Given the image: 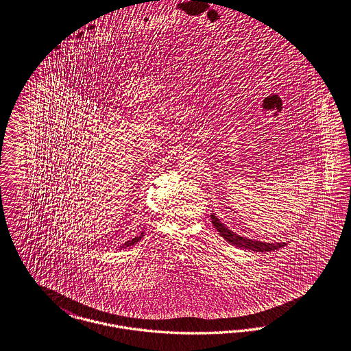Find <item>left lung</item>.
<instances>
[{"label":"left lung","instance_id":"obj_1","mask_svg":"<svg viewBox=\"0 0 351 351\" xmlns=\"http://www.w3.org/2000/svg\"><path fill=\"white\" fill-rule=\"evenodd\" d=\"M211 220L215 228L219 230L220 236L223 239H226L228 243H230L237 247H243L246 250H253V252H271L275 249L283 247L286 243H262V241H256V240H250V239H245L239 234H236L234 232H232L230 229L227 228L215 215H211Z\"/></svg>","mask_w":351,"mask_h":351}]
</instances>
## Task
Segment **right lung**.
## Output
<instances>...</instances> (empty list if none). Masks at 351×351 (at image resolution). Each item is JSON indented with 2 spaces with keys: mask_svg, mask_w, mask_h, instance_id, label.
<instances>
[{
  "mask_svg": "<svg viewBox=\"0 0 351 351\" xmlns=\"http://www.w3.org/2000/svg\"><path fill=\"white\" fill-rule=\"evenodd\" d=\"M143 236H144V234H143V232H141V234H140V236H136V237H134V239H131V240L125 241L121 247H127V246H131V245L136 244L137 241H140V240H141V237H143Z\"/></svg>",
  "mask_w": 351,
  "mask_h": 351,
  "instance_id": "1",
  "label": "right lung"
}]
</instances>
